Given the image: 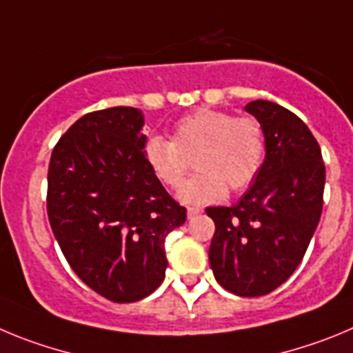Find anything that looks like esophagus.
I'll use <instances>...</instances> for the list:
<instances>
[{"instance_id":"1","label":"esophagus","mask_w":353,"mask_h":353,"mask_svg":"<svg viewBox=\"0 0 353 353\" xmlns=\"http://www.w3.org/2000/svg\"><path fill=\"white\" fill-rule=\"evenodd\" d=\"M188 218H193V216H196V214H200V212H202V208H188Z\"/></svg>"}]
</instances>
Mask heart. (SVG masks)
<instances>
[{
	"instance_id": "heart-1",
	"label": "heart",
	"mask_w": 353,
	"mask_h": 353,
	"mask_svg": "<svg viewBox=\"0 0 353 353\" xmlns=\"http://www.w3.org/2000/svg\"><path fill=\"white\" fill-rule=\"evenodd\" d=\"M268 142L262 125L253 116L199 109L174 125L170 141L153 135L142 153L151 172L163 186L177 190L190 172L193 176L179 192L186 204H212L239 193L255 183L265 160Z\"/></svg>"
}]
</instances>
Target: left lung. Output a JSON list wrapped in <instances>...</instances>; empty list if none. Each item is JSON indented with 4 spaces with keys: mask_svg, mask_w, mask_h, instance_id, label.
I'll use <instances>...</instances> for the list:
<instances>
[{
    "mask_svg": "<svg viewBox=\"0 0 353 353\" xmlns=\"http://www.w3.org/2000/svg\"><path fill=\"white\" fill-rule=\"evenodd\" d=\"M246 112L262 125L265 160L255 183L232 208H208L214 221L209 262L216 281L241 297L265 295L297 269L323 205L322 151L301 117L268 100Z\"/></svg>",
    "mask_w": 353,
    "mask_h": 353,
    "instance_id": "obj_1",
    "label": "left lung"
}]
</instances>
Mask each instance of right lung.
<instances>
[{
    "label": "right lung",
    "mask_w": 353,
    "mask_h": 353,
    "mask_svg": "<svg viewBox=\"0 0 353 353\" xmlns=\"http://www.w3.org/2000/svg\"><path fill=\"white\" fill-rule=\"evenodd\" d=\"M133 107L85 114L52 151L47 214L70 268L112 303L153 294L169 265L165 237L186 220L144 160Z\"/></svg>",
    "instance_id": "obj_1"
}]
</instances>
